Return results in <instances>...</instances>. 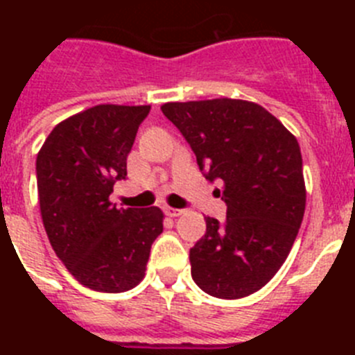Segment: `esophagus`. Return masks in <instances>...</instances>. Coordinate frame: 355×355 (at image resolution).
Instances as JSON below:
<instances>
[{
    "label": "esophagus",
    "instance_id": "34e87169",
    "mask_svg": "<svg viewBox=\"0 0 355 355\" xmlns=\"http://www.w3.org/2000/svg\"><path fill=\"white\" fill-rule=\"evenodd\" d=\"M165 213L168 216H180L183 213V209H178V208H165Z\"/></svg>",
    "mask_w": 355,
    "mask_h": 355
}]
</instances>
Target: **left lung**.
<instances>
[{"label":"left lung","instance_id":"8db88e82","mask_svg":"<svg viewBox=\"0 0 355 355\" xmlns=\"http://www.w3.org/2000/svg\"><path fill=\"white\" fill-rule=\"evenodd\" d=\"M162 112L190 144L206 180L224 184L227 216L224 224L206 216V234L190 249L193 281L218 299L261 290L302 224L299 142L270 112L241 99L165 103Z\"/></svg>","mask_w":355,"mask_h":355}]
</instances>
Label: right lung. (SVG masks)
<instances>
[{
    "instance_id": "1",
    "label": "right lung",
    "mask_w": 355,
    "mask_h": 355,
    "mask_svg": "<svg viewBox=\"0 0 355 355\" xmlns=\"http://www.w3.org/2000/svg\"><path fill=\"white\" fill-rule=\"evenodd\" d=\"M150 106L97 105L56 124L37 155L44 227L55 254L83 286L121 293L144 279L163 213L117 208L115 181Z\"/></svg>"
}]
</instances>
